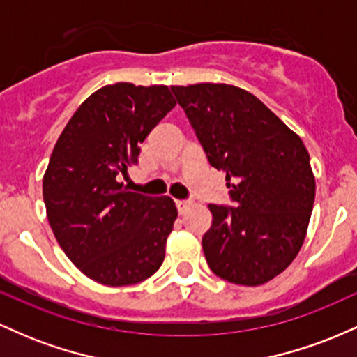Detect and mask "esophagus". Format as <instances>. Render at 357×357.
Wrapping results in <instances>:
<instances>
[{
	"instance_id": "obj_1",
	"label": "esophagus",
	"mask_w": 357,
	"mask_h": 357,
	"mask_svg": "<svg viewBox=\"0 0 357 357\" xmlns=\"http://www.w3.org/2000/svg\"><path fill=\"white\" fill-rule=\"evenodd\" d=\"M191 206L190 202H176V208H178L179 215H184L188 211V208Z\"/></svg>"
}]
</instances>
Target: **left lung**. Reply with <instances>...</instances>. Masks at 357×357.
<instances>
[{
	"label": "left lung",
	"instance_id": "obj_1",
	"mask_svg": "<svg viewBox=\"0 0 357 357\" xmlns=\"http://www.w3.org/2000/svg\"><path fill=\"white\" fill-rule=\"evenodd\" d=\"M235 208L208 204L203 252L215 275L255 287L282 273L305 240L315 179L304 142L261 100L227 84L171 87Z\"/></svg>",
	"mask_w": 357,
	"mask_h": 357
}]
</instances>
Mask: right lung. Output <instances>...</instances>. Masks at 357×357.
<instances>
[{
	"label": "right lung",
	"instance_id": "add662e5",
	"mask_svg": "<svg viewBox=\"0 0 357 357\" xmlns=\"http://www.w3.org/2000/svg\"><path fill=\"white\" fill-rule=\"evenodd\" d=\"M174 105L166 85H105L82 102L53 147L43 176L48 223L72 264L99 284H139L165 260L174 202L127 191L119 178Z\"/></svg>",
	"mask_w": 357,
	"mask_h": 357
}]
</instances>
